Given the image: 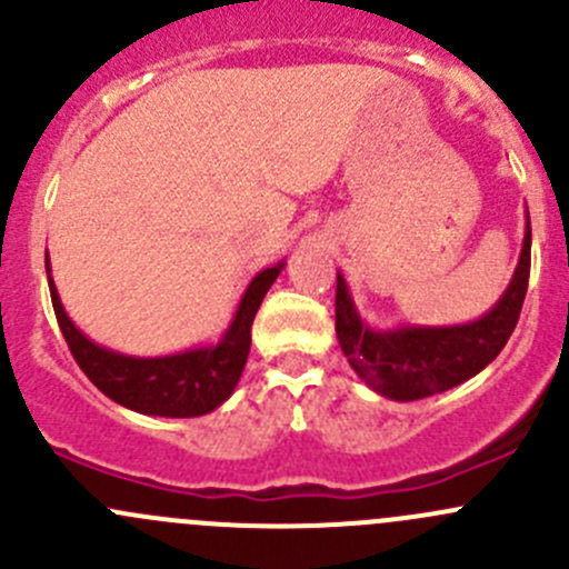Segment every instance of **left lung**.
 Returning a JSON list of instances; mask_svg holds the SVG:
<instances>
[{
    "label": "left lung",
    "mask_w": 569,
    "mask_h": 569,
    "mask_svg": "<svg viewBox=\"0 0 569 569\" xmlns=\"http://www.w3.org/2000/svg\"><path fill=\"white\" fill-rule=\"evenodd\" d=\"M531 269V222L512 283L481 319L455 327L371 330L360 319L347 280L336 278V332L360 380L393 401H416L462 386L498 358L520 319Z\"/></svg>",
    "instance_id": "8db88e82"
}]
</instances>
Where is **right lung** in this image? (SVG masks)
<instances>
[{
  "label": "right lung",
  "instance_id": "obj_1",
  "mask_svg": "<svg viewBox=\"0 0 569 569\" xmlns=\"http://www.w3.org/2000/svg\"><path fill=\"white\" fill-rule=\"evenodd\" d=\"M280 269H283V261L261 269L250 280L231 327L214 347L189 349V352L164 355V358H131V355L99 347L68 319L51 274L49 291L57 325L66 336L73 360L101 393L142 416L194 418L220 407L237 388L250 355L252 319ZM46 272H49V258H46Z\"/></svg>",
  "mask_w": 569,
  "mask_h": 569
}]
</instances>
